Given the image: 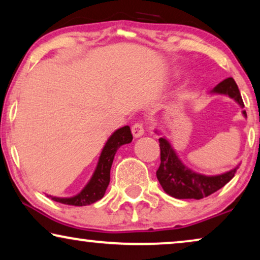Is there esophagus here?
I'll return each instance as SVG.
<instances>
[{
    "label": "esophagus",
    "instance_id": "34e87169",
    "mask_svg": "<svg viewBox=\"0 0 260 260\" xmlns=\"http://www.w3.org/2000/svg\"><path fill=\"white\" fill-rule=\"evenodd\" d=\"M131 133H133L134 137H141L142 135L144 134V124L141 122L135 123L133 126H131Z\"/></svg>",
    "mask_w": 260,
    "mask_h": 260
}]
</instances>
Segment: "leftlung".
Returning <instances> with one entry per match:
<instances>
[{
    "instance_id": "1",
    "label": "left lung",
    "mask_w": 260,
    "mask_h": 260,
    "mask_svg": "<svg viewBox=\"0 0 260 260\" xmlns=\"http://www.w3.org/2000/svg\"><path fill=\"white\" fill-rule=\"evenodd\" d=\"M212 92L230 95L238 102L241 108H244L243 98L233 78L222 80L213 88ZM243 113L246 116V111ZM158 142L161 150V165L156 172V176L166 193L173 198L197 200L207 198L230 182L238 169L236 168L218 176H205L197 174L182 165L165 138H159Z\"/></svg>"
}]
</instances>
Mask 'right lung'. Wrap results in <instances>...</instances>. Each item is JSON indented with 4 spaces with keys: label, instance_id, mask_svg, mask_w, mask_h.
<instances>
[{
    "label": "right lung",
    "instance_id": "obj_1",
    "mask_svg": "<svg viewBox=\"0 0 260 260\" xmlns=\"http://www.w3.org/2000/svg\"><path fill=\"white\" fill-rule=\"evenodd\" d=\"M131 141H133V134L127 125L120 127L116 133H113L103 149L97 168H95L93 176L87 183V186L76 197L69 199L51 197L52 200L70 206H86L101 200L104 197L106 188L110 183V169H111L117 149L122 147L123 144L130 143Z\"/></svg>",
    "mask_w": 260,
    "mask_h": 260
}]
</instances>
